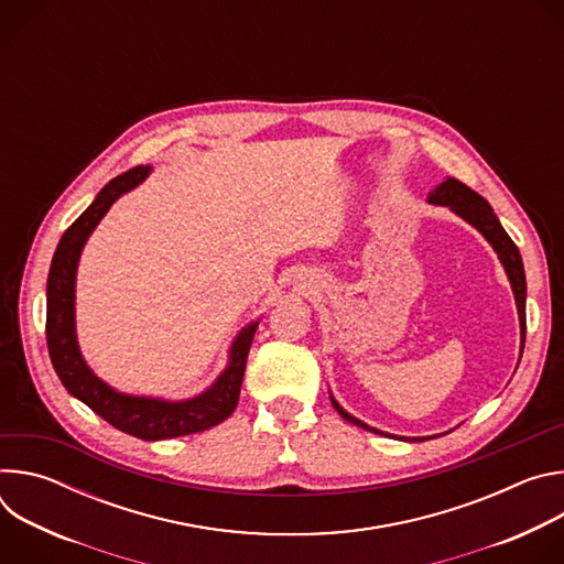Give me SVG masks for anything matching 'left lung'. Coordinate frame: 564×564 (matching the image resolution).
Here are the masks:
<instances>
[{
    "mask_svg": "<svg viewBox=\"0 0 564 564\" xmlns=\"http://www.w3.org/2000/svg\"><path fill=\"white\" fill-rule=\"evenodd\" d=\"M429 203L433 205H442V207H448L451 212H455L459 218H464L466 223H470L481 236H485L491 248L496 250L500 263L505 265V272L509 276V283H511V290H513V296H516V305H518V316H520V337H522V346H520V357H522V350H524V337H527V279H524V265H522V257L516 248V243L511 240V236L505 231V227L500 225L498 216L494 214V207L481 198L479 194H475L470 187H466L464 183H459L457 178H446L442 185H437L431 194H429ZM330 401L335 411L350 424L364 429V431H370V433H377V435H386V437H394V440H404V442H424V440H431V437H397V435H390V433H383V431H377L368 424H364L361 420L352 417L348 411H344L339 406V401L330 394ZM433 437H440V435H433Z\"/></svg>",
    "mask_w": 564,
    "mask_h": 564,
    "instance_id": "obj_1",
    "label": "left lung"
}]
</instances>
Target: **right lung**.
Masks as SVG:
<instances>
[{
	"label": "right lung",
	"instance_id": "obj_1",
	"mask_svg": "<svg viewBox=\"0 0 564 564\" xmlns=\"http://www.w3.org/2000/svg\"><path fill=\"white\" fill-rule=\"evenodd\" d=\"M149 172L151 167L140 165L109 181L96 200L79 214V218H75V223L59 238L46 281V344L59 381L75 399L85 401L96 415L118 431L138 440L158 442L207 431L234 413L259 321H252L236 335L225 370L207 390L192 399L167 401L158 397L124 394L105 383L87 366L75 335V274L79 254H83L87 238L109 207L122 194L138 187Z\"/></svg>",
	"mask_w": 564,
	"mask_h": 564
}]
</instances>
